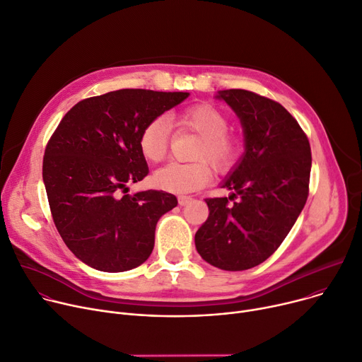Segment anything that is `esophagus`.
<instances>
[{"label": "esophagus", "instance_id": "esophagus-1", "mask_svg": "<svg viewBox=\"0 0 362 362\" xmlns=\"http://www.w3.org/2000/svg\"><path fill=\"white\" fill-rule=\"evenodd\" d=\"M177 199H179V205L185 206V205L190 204V202H192V199H194V198H192V197H186V195H180Z\"/></svg>", "mask_w": 362, "mask_h": 362}]
</instances>
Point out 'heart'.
<instances>
[{
	"label": "heart",
	"mask_w": 362,
	"mask_h": 362,
	"mask_svg": "<svg viewBox=\"0 0 362 362\" xmlns=\"http://www.w3.org/2000/svg\"><path fill=\"white\" fill-rule=\"evenodd\" d=\"M175 124L182 129H189L199 135L192 163H170L156 172L154 185L172 194H189L195 192L212 179V168L226 172L238 160L242 144L240 139L227 132L230 128L228 117L211 105H197L186 109L175 117ZM172 128L161 116L151 119L139 134V150L147 161L160 163L170 148Z\"/></svg>",
	"instance_id": "obj_1"
}]
</instances>
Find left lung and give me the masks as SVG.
<instances>
[{
    "mask_svg": "<svg viewBox=\"0 0 362 362\" xmlns=\"http://www.w3.org/2000/svg\"><path fill=\"white\" fill-rule=\"evenodd\" d=\"M218 98L242 120L246 153L223 185L234 194L205 199L209 215L195 245L212 267L246 271L275 253L305 205L310 142L297 119L275 100L242 88L220 91Z\"/></svg>",
    "mask_w": 362,
    "mask_h": 362,
    "instance_id": "8db88e82",
    "label": "left lung"
}]
</instances>
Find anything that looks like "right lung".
<instances>
[{
    "label": "right lung",
    "instance_id": "1",
    "mask_svg": "<svg viewBox=\"0 0 362 362\" xmlns=\"http://www.w3.org/2000/svg\"><path fill=\"white\" fill-rule=\"evenodd\" d=\"M189 93L122 88L72 106L46 144L42 175L55 227L88 267L124 272L154 249L160 216L177 205L164 190L128 195L148 175L139 134Z\"/></svg>",
    "mask_w": 362,
    "mask_h": 362
}]
</instances>
